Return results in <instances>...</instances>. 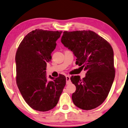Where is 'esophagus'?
<instances>
[{"mask_svg": "<svg viewBox=\"0 0 128 128\" xmlns=\"http://www.w3.org/2000/svg\"><path fill=\"white\" fill-rule=\"evenodd\" d=\"M66 84H69L71 83V81H70V77L69 76H66Z\"/></svg>", "mask_w": 128, "mask_h": 128, "instance_id": "obj_1", "label": "esophagus"}]
</instances>
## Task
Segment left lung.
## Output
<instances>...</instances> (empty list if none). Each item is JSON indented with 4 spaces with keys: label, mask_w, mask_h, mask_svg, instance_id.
Returning a JSON list of instances; mask_svg holds the SVG:
<instances>
[{
    "label": "left lung",
    "mask_w": 128,
    "mask_h": 128,
    "mask_svg": "<svg viewBox=\"0 0 128 128\" xmlns=\"http://www.w3.org/2000/svg\"><path fill=\"white\" fill-rule=\"evenodd\" d=\"M61 42L77 57L76 64L87 71L82 79L78 76L70 78L76 86L72 96L73 103L85 110L96 108L107 98L114 81L112 47L91 30L64 31Z\"/></svg>",
    "instance_id": "8db88e82"
}]
</instances>
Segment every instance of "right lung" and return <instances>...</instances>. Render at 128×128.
Segmentation results:
<instances>
[{
	"label": "right lung",
	"instance_id": "1",
	"mask_svg": "<svg viewBox=\"0 0 128 128\" xmlns=\"http://www.w3.org/2000/svg\"><path fill=\"white\" fill-rule=\"evenodd\" d=\"M62 31L36 29L29 33L19 45L16 55V82L26 103L39 112L52 109L58 103L66 85V77L60 74L48 81L47 63L56 47Z\"/></svg>",
	"mask_w": 128,
	"mask_h": 128
}]
</instances>
